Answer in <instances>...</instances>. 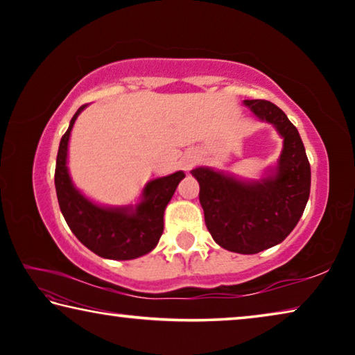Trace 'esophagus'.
I'll list each match as a JSON object with an SVG mask.
<instances>
[{
    "label": "esophagus",
    "instance_id": "esophagus-1",
    "mask_svg": "<svg viewBox=\"0 0 355 355\" xmlns=\"http://www.w3.org/2000/svg\"><path fill=\"white\" fill-rule=\"evenodd\" d=\"M183 166H184V169H186V171H189V169H191V167H192V166H194V161H192V159H186V161H184V164H183Z\"/></svg>",
    "mask_w": 355,
    "mask_h": 355
}]
</instances>
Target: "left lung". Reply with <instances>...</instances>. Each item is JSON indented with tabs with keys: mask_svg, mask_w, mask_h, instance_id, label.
Masks as SVG:
<instances>
[{
	"mask_svg": "<svg viewBox=\"0 0 355 355\" xmlns=\"http://www.w3.org/2000/svg\"><path fill=\"white\" fill-rule=\"evenodd\" d=\"M258 119L272 123L284 137L279 166L260 182H241L197 167L199 200L208 232L220 248L236 254H258L290 235L310 196V163L297 128L286 114L266 100H244Z\"/></svg>",
	"mask_w": 355,
	"mask_h": 355,
	"instance_id": "obj_1",
	"label": "left lung"
}]
</instances>
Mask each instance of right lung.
<instances>
[{
    "label": "right lung",
    "mask_w": 355,
    "mask_h": 355,
    "mask_svg": "<svg viewBox=\"0 0 355 355\" xmlns=\"http://www.w3.org/2000/svg\"><path fill=\"white\" fill-rule=\"evenodd\" d=\"M84 107L86 105L71 117L59 144L55 172L59 208L73 235L94 254L110 260H133L148 254L158 244L164 230V209L184 173L180 171L147 183L144 199L136 208H106L86 199L71 183L67 169L70 131Z\"/></svg>",
    "instance_id": "right-lung-1"
}]
</instances>
